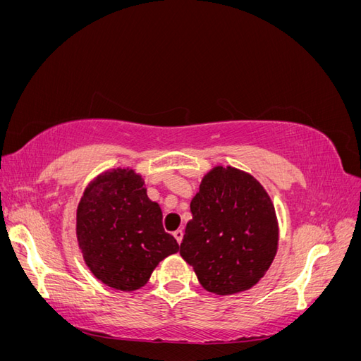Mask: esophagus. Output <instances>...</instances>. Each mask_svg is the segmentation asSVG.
<instances>
[{
	"instance_id": "esophagus-1",
	"label": "esophagus",
	"mask_w": 361,
	"mask_h": 361,
	"mask_svg": "<svg viewBox=\"0 0 361 361\" xmlns=\"http://www.w3.org/2000/svg\"><path fill=\"white\" fill-rule=\"evenodd\" d=\"M173 236L176 238L178 244H180V243H182V238H183V232L180 231V228H178V231H174V232H173Z\"/></svg>"
}]
</instances>
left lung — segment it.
<instances>
[{"instance_id":"obj_1","label":"left lung","mask_w":361,"mask_h":361,"mask_svg":"<svg viewBox=\"0 0 361 361\" xmlns=\"http://www.w3.org/2000/svg\"><path fill=\"white\" fill-rule=\"evenodd\" d=\"M179 253L216 295L253 288L277 253L279 226L268 192L251 174L214 167L191 200Z\"/></svg>"}]
</instances>
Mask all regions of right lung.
<instances>
[{"instance_id":"add662e5","label":"right lung","mask_w":361,"mask_h":361,"mask_svg":"<svg viewBox=\"0 0 361 361\" xmlns=\"http://www.w3.org/2000/svg\"><path fill=\"white\" fill-rule=\"evenodd\" d=\"M76 238L93 276L125 292L145 286L159 262L179 250L143 178L129 169L105 171L89 183L76 209Z\"/></svg>"}]
</instances>
